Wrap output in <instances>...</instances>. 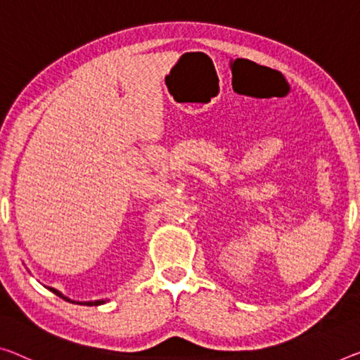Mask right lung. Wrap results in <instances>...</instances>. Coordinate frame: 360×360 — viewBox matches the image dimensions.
<instances>
[{
	"label": "right lung",
	"mask_w": 360,
	"mask_h": 360,
	"mask_svg": "<svg viewBox=\"0 0 360 360\" xmlns=\"http://www.w3.org/2000/svg\"><path fill=\"white\" fill-rule=\"evenodd\" d=\"M46 288L49 290V291H53L54 295L56 296H59V297H63L64 301H69V302H72V304H80V306H101V304H104L106 302V300H98V301H74V300H70V297H68V296H64L63 292L60 291H58L56 288H51V286H46Z\"/></svg>",
	"instance_id": "obj_1"
}]
</instances>
